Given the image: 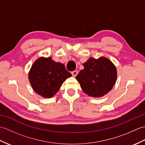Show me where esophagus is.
<instances>
[{"mask_svg": "<svg viewBox=\"0 0 145 145\" xmlns=\"http://www.w3.org/2000/svg\"><path fill=\"white\" fill-rule=\"evenodd\" d=\"M77 74H78V72L76 70H74V71H73V72H72V75H73V76H76V75H77Z\"/></svg>", "mask_w": 145, "mask_h": 145, "instance_id": "1", "label": "esophagus"}]
</instances>
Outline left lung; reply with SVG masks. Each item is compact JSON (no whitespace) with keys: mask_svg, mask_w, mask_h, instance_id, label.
Returning a JSON list of instances; mask_svg holds the SVG:
<instances>
[{"mask_svg":"<svg viewBox=\"0 0 145 145\" xmlns=\"http://www.w3.org/2000/svg\"><path fill=\"white\" fill-rule=\"evenodd\" d=\"M84 69L76 79L86 94L92 97H101L112 90L115 84L117 72L114 64L108 58H90L83 64Z\"/></svg>","mask_w":145,"mask_h":145,"instance_id":"left-lung-1","label":"left lung"}]
</instances>
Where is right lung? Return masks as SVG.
<instances>
[{
	"instance_id": "obj_1",
	"label": "right lung",
	"mask_w": 145,
	"mask_h": 145,
	"mask_svg": "<svg viewBox=\"0 0 145 145\" xmlns=\"http://www.w3.org/2000/svg\"><path fill=\"white\" fill-rule=\"evenodd\" d=\"M71 76L63 64L55 62L52 57L38 58L29 73L33 90L45 98H51L56 94L63 82Z\"/></svg>"
}]
</instances>
